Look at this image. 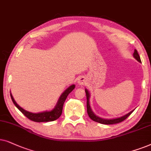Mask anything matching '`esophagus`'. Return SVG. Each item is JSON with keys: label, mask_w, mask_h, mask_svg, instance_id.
<instances>
[{"label": "esophagus", "mask_w": 151, "mask_h": 151, "mask_svg": "<svg viewBox=\"0 0 151 151\" xmlns=\"http://www.w3.org/2000/svg\"><path fill=\"white\" fill-rule=\"evenodd\" d=\"M77 83L79 85H84V84L86 83V80L83 77H81L79 79V81H78Z\"/></svg>", "instance_id": "1"}]
</instances>
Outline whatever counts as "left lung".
<instances>
[{
  "mask_svg": "<svg viewBox=\"0 0 151 151\" xmlns=\"http://www.w3.org/2000/svg\"><path fill=\"white\" fill-rule=\"evenodd\" d=\"M133 57L134 59H135L137 61L142 63L141 59H140V57L137 51L136 50H134V53H133ZM86 91V98H87V112H88V114L89 116V117L93 121L98 122V123L102 124H118L120 123V122H123L125 120L128 116H130V114L133 112V110L131 112H130L129 113L125 114V115L123 116H121V117L119 118H116V119H102V118L99 117V116H96L95 114L92 112V110L90 108V102H89V99H90V93L88 92V90L87 89H85Z\"/></svg>",
  "mask_w": 151,
  "mask_h": 151,
  "instance_id": "left-lung-1",
  "label": "left lung"
}]
</instances>
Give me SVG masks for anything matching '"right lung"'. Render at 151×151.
Instances as JSON below:
<instances>
[{
	"label": "right lung",
	"mask_w": 151,
	"mask_h": 151,
	"mask_svg": "<svg viewBox=\"0 0 151 151\" xmlns=\"http://www.w3.org/2000/svg\"><path fill=\"white\" fill-rule=\"evenodd\" d=\"M75 88V85H72L70 87H68L65 91H64L61 96L59 97V101H58L57 105L54 108L53 110H50V111H45L39 112V113H32V112H28L27 110H24L22 108L21 106L18 105L17 102L15 101L14 99L12 94H10L11 96L12 100L13 103L14 105L17 106V108L23 113L25 116H27L28 119L32 120L33 122H52L55 120L59 118V116L61 115L62 110H63V104L65 102L66 98L68 96L70 92L74 89Z\"/></svg>",
	"instance_id": "1"
}]
</instances>
